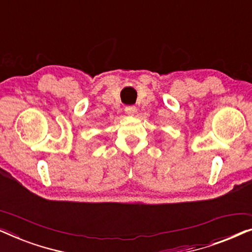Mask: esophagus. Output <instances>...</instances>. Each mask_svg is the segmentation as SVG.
Here are the masks:
<instances>
[{
  "instance_id": "1",
  "label": "esophagus",
  "mask_w": 252,
  "mask_h": 252,
  "mask_svg": "<svg viewBox=\"0 0 252 252\" xmlns=\"http://www.w3.org/2000/svg\"><path fill=\"white\" fill-rule=\"evenodd\" d=\"M135 111H136V108L134 105H127L125 108V112L128 116H133L134 113H135Z\"/></svg>"
}]
</instances>
